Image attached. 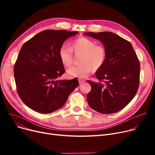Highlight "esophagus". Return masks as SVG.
I'll use <instances>...</instances> for the list:
<instances>
[{"mask_svg":"<svg viewBox=\"0 0 155 155\" xmlns=\"http://www.w3.org/2000/svg\"><path fill=\"white\" fill-rule=\"evenodd\" d=\"M85 82V80H84V79H82V78H79V79H78V82H79L80 84H82L84 83Z\"/></svg>","mask_w":155,"mask_h":155,"instance_id":"esophagus-1","label":"esophagus"}]
</instances>
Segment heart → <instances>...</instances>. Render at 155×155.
I'll list each match as a JSON object with an SVG mask.
<instances>
[{
    "label": "heart",
    "instance_id": "obj_1",
    "mask_svg": "<svg viewBox=\"0 0 155 155\" xmlns=\"http://www.w3.org/2000/svg\"><path fill=\"white\" fill-rule=\"evenodd\" d=\"M73 51L76 54H81L80 64L72 67L67 71L71 77H86L92 70L96 71L102 67L106 60V50L102 45H96L94 41L80 37L73 41L71 47L63 45L58 50L61 63L67 67L73 63Z\"/></svg>",
    "mask_w": 155,
    "mask_h": 155
}]
</instances>
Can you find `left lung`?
Instances as JSON below:
<instances>
[{
	"mask_svg": "<svg viewBox=\"0 0 155 155\" xmlns=\"http://www.w3.org/2000/svg\"><path fill=\"white\" fill-rule=\"evenodd\" d=\"M98 39L106 50L105 63L95 73L100 82L91 80L87 102L92 109L102 114L115 113L132 101L140 82V64L128 41L111 32H85Z\"/></svg>",
	"mask_w": 155,
	"mask_h": 155,
	"instance_id": "obj_1",
	"label": "left lung"
}]
</instances>
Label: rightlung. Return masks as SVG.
I'll use <instances>...</instances> for the list:
<instances>
[{
    "label": "right lung",
    "instance_id": "obj_1",
    "mask_svg": "<svg viewBox=\"0 0 155 155\" xmlns=\"http://www.w3.org/2000/svg\"><path fill=\"white\" fill-rule=\"evenodd\" d=\"M64 30H45L23 45L14 67L18 95L36 112L51 113L63 107L78 85L77 78L60 80L65 71L58 55L60 47L78 33Z\"/></svg>",
    "mask_w": 155,
    "mask_h": 155
}]
</instances>
